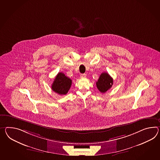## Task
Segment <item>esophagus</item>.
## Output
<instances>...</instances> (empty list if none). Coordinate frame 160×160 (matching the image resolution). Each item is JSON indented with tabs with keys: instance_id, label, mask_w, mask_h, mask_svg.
<instances>
[{
	"instance_id": "34e87169",
	"label": "esophagus",
	"mask_w": 160,
	"mask_h": 160,
	"mask_svg": "<svg viewBox=\"0 0 160 160\" xmlns=\"http://www.w3.org/2000/svg\"><path fill=\"white\" fill-rule=\"evenodd\" d=\"M87 76V74H80V78H85Z\"/></svg>"
}]
</instances>
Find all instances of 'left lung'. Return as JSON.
Here are the masks:
<instances>
[{
    "instance_id": "obj_1",
    "label": "left lung",
    "mask_w": 160,
    "mask_h": 160,
    "mask_svg": "<svg viewBox=\"0 0 160 160\" xmlns=\"http://www.w3.org/2000/svg\"><path fill=\"white\" fill-rule=\"evenodd\" d=\"M113 84V79L108 73H102L98 79L96 85L98 90L102 92L105 93L109 90Z\"/></svg>"
}]
</instances>
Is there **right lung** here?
I'll use <instances>...</instances> for the list:
<instances>
[{
    "label": "right lung",
    "instance_id": "add662e5",
    "mask_svg": "<svg viewBox=\"0 0 160 160\" xmlns=\"http://www.w3.org/2000/svg\"><path fill=\"white\" fill-rule=\"evenodd\" d=\"M71 85L72 80L66 76L64 73L59 72L54 78L51 86V89L59 95H65L70 89Z\"/></svg>",
    "mask_w": 160,
    "mask_h": 160
}]
</instances>
